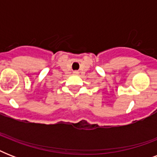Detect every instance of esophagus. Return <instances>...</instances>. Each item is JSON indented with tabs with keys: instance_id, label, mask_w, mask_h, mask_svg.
<instances>
[{
	"instance_id": "obj_1",
	"label": "esophagus",
	"mask_w": 157,
	"mask_h": 157,
	"mask_svg": "<svg viewBox=\"0 0 157 157\" xmlns=\"http://www.w3.org/2000/svg\"><path fill=\"white\" fill-rule=\"evenodd\" d=\"M73 73L76 74V75H77V74H79V71H74Z\"/></svg>"
}]
</instances>
